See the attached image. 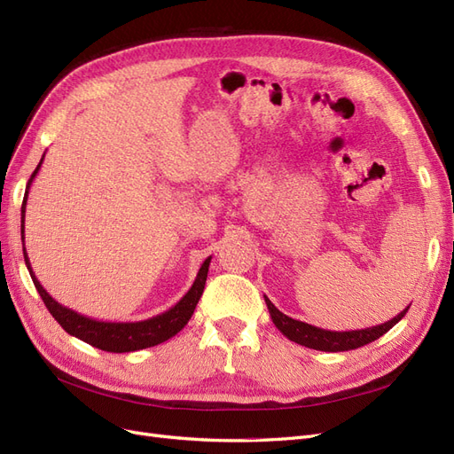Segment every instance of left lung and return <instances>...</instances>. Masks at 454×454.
<instances>
[{"label":"left lung","mask_w":454,"mask_h":454,"mask_svg":"<svg viewBox=\"0 0 454 454\" xmlns=\"http://www.w3.org/2000/svg\"><path fill=\"white\" fill-rule=\"evenodd\" d=\"M264 302H267V306H269L272 323L276 325V328L281 334L287 336L294 343H301V346H304V348L317 349V351H328V353L356 349V348L366 346V343H370L373 340H378L387 331H390V328H393L405 316V311H408L411 306L410 304L403 311H400L396 317H393L383 325L361 328V331L336 333V331H325V328L296 321L286 314H281V311L269 301V296H264Z\"/></svg>","instance_id":"8db88e82"}]
</instances>
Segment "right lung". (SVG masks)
I'll return each instance as SVG.
<instances>
[{
    "label": "right lung",
    "mask_w": 454,
    "mask_h": 454,
    "mask_svg": "<svg viewBox=\"0 0 454 454\" xmlns=\"http://www.w3.org/2000/svg\"><path fill=\"white\" fill-rule=\"evenodd\" d=\"M43 158L26 185V195H24V202H22V227H20L22 242H24V217H26L27 192H29L31 182H34V178L39 173ZM210 259L212 257H208L205 262L200 264L199 274L193 281L192 289L187 291L173 308H168L167 311H163V314L145 319V321L113 323V321H98V319L81 316V314H76L74 309H69L66 306H61L58 301H54L52 296L46 293L44 287L39 284V279L35 278L34 270H31V264H29V259L26 254V247H24V261H26V267L29 270V276H31V279H34V286L39 291L41 299H43L44 306L49 308L52 317L71 336L82 340L101 351H108V353H129V351L153 348V346H158V343H163L165 340L178 334L187 325V321L192 319L200 294H202V291H205Z\"/></svg>",
    "instance_id": "1"
}]
</instances>
